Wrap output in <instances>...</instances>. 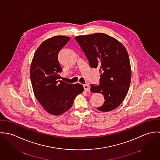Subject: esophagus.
I'll use <instances>...</instances> for the list:
<instances>
[{"label":"esophagus","mask_w":160,"mask_h":160,"mask_svg":"<svg viewBox=\"0 0 160 160\" xmlns=\"http://www.w3.org/2000/svg\"><path fill=\"white\" fill-rule=\"evenodd\" d=\"M83 88H84L85 91H90V88L89 87L88 85H87V84H84V85H83Z\"/></svg>","instance_id":"esophagus-1"}]
</instances>
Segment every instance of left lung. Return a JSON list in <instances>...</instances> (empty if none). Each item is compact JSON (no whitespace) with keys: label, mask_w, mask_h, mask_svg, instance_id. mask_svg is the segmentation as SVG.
Wrapping results in <instances>:
<instances>
[{"label":"left lung","mask_w":160,"mask_h":160,"mask_svg":"<svg viewBox=\"0 0 160 160\" xmlns=\"http://www.w3.org/2000/svg\"><path fill=\"white\" fill-rule=\"evenodd\" d=\"M92 68L99 69L98 86L91 85L93 93L103 95L105 102L99 111L113 110L124 100L129 91L131 70L126 48L113 38L103 33H95L75 38Z\"/></svg>","instance_id":"8db88e82"}]
</instances>
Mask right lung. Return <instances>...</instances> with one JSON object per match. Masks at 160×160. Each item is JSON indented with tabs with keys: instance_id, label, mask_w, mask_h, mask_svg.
Wrapping results in <instances>:
<instances>
[{
	"instance_id": "right-lung-1",
	"label": "right lung",
	"mask_w": 160,
	"mask_h": 160,
	"mask_svg": "<svg viewBox=\"0 0 160 160\" xmlns=\"http://www.w3.org/2000/svg\"><path fill=\"white\" fill-rule=\"evenodd\" d=\"M69 40L64 36L47 39L36 50L31 65L30 78L34 95L46 111L53 115L68 110L75 97L84 91L81 84L59 80L62 68L58 54Z\"/></svg>"
}]
</instances>
